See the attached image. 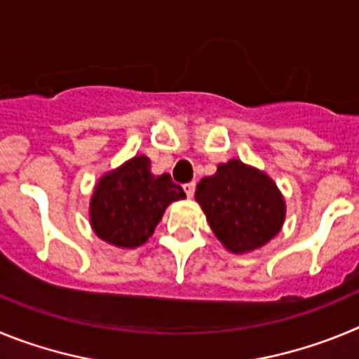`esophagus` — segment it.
<instances>
[{
	"instance_id": "esophagus-1",
	"label": "esophagus",
	"mask_w": 359,
	"mask_h": 359,
	"mask_svg": "<svg viewBox=\"0 0 359 359\" xmlns=\"http://www.w3.org/2000/svg\"><path fill=\"white\" fill-rule=\"evenodd\" d=\"M183 190H185L187 198H192V196H194V190H196V183L194 182L185 183V185H183Z\"/></svg>"
}]
</instances>
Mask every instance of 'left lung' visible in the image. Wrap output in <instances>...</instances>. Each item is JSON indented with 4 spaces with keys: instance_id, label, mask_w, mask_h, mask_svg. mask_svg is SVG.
Here are the masks:
<instances>
[{
    "instance_id": "left-lung-1",
    "label": "left lung",
    "mask_w": 359,
    "mask_h": 359,
    "mask_svg": "<svg viewBox=\"0 0 359 359\" xmlns=\"http://www.w3.org/2000/svg\"><path fill=\"white\" fill-rule=\"evenodd\" d=\"M196 201L212 231L231 253L262 248L280 231L286 201L266 172L231 158L196 187Z\"/></svg>"
}]
</instances>
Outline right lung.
<instances>
[{
    "label": "right lung",
    "mask_w": 359,
    "mask_h": 359,
    "mask_svg": "<svg viewBox=\"0 0 359 359\" xmlns=\"http://www.w3.org/2000/svg\"><path fill=\"white\" fill-rule=\"evenodd\" d=\"M185 192L169 174L154 176L151 160L136 154L98 177L90 199L95 236L116 248H138L147 243L170 203Z\"/></svg>",
    "instance_id": "obj_1"
}]
</instances>
